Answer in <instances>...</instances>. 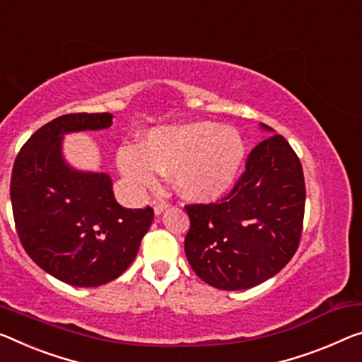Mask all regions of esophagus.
Listing matches in <instances>:
<instances>
[{
    "mask_svg": "<svg viewBox=\"0 0 362 362\" xmlns=\"http://www.w3.org/2000/svg\"><path fill=\"white\" fill-rule=\"evenodd\" d=\"M152 205H153V212H155V215H162V214L165 212V210H166V207H168V204L163 202V200H158V202H153Z\"/></svg>",
    "mask_w": 362,
    "mask_h": 362,
    "instance_id": "obj_1",
    "label": "esophagus"
}]
</instances>
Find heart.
Listing matches in <instances>:
<instances>
[{"instance_id": "1", "label": "heart", "mask_w": 362, "mask_h": 362, "mask_svg": "<svg viewBox=\"0 0 362 362\" xmlns=\"http://www.w3.org/2000/svg\"><path fill=\"white\" fill-rule=\"evenodd\" d=\"M244 157L246 142L235 126L196 121L153 127L141 146L121 147L116 163L139 191L152 187L158 173H171L180 196L210 202L235 185Z\"/></svg>"}]
</instances>
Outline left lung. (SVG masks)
I'll return each mask as SVG.
<instances>
[{"instance_id": "8db88e82", "label": "left lung", "mask_w": 362, "mask_h": 362, "mask_svg": "<svg viewBox=\"0 0 362 362\" xmlns=\"http://www.w3.org/2000/svg\"><path fill=\"white\" fill-rule=\"evenodd\" d=\"M260 129L275 132L260 123ZM303 166L286 139L267 137L220 204L187 205L185 252L200 280L225 291L247 290L276 275L303 231Z\"/></svg>"}]
</instances>
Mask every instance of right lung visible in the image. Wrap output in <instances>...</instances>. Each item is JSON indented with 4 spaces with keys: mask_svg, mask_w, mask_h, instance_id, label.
I'll use <instances>...</instances> for the list:
<instances>
[{
    "mask_svg": "<svg viewBox=\"0 0 362 362\" xmlns=\"http://www.w3.org/2000/svg\"><path fill=\"white\" fill-rule=\"evenodd\" d=\"M111 113L63 115L24 144L11 176L19 239L40 269L79 288L105 285L136 259L153 210L116 202L110 175L66 162V134L107 129Z\"/></svg>",
    "mask_w": 362,
    "mask_h": 362,
    "instance_id": "1",
    "label": "right lung"
}]
</instances>
